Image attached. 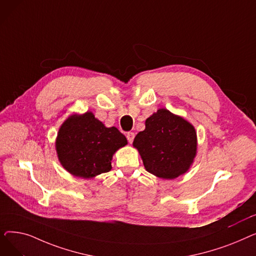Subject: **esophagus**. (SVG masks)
<instances>
[{
    "label": "esophagus",
    "mask_w": 256,
    "mask_h": 256,
    "mask_svg": "<svg viewBox=\"0 0 256 256\" xmlns=\"http://www.w3.org/2000/svg\"><path fill=\"white\" fill-rule=\"evenodd\" d=\"M126 138H128V141L130 143H132V141H134V138H135V134L132 132H128Z\"/></svg>",
    "instance_id": "obj_1"
}]
</instances>
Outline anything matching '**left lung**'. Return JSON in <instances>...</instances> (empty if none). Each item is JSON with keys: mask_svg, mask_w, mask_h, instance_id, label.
<instances>
[{"mask_svg": "<svg viewBox=\"0 0 256 256\" xmlns=\"http://www.w3.org/2000/svg\"><path fill=\"white\" fill-rule=\"evenodd\" d=\"M146 171L173 180L190 169L196 156L197 135L194 126L167 109H158L145 121V130L132 142Z\"/></svg>", "mask_w": 256, "mask_h": 256, "instance_id": "8db88e82", "label": "left lung"}]
</instances>
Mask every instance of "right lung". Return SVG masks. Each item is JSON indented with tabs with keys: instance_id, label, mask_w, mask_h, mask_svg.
Here are the masks:
<instances>
[{
	"instance_id": "1",
	"label": "right lung",
	"mask_w": 256,
	"mask_h": 256,
	"mask_svg": "<svg viewBox=\"0 0 256 256\" xmlns=\"http://www.w3.org/2000/svg\"><path fill=\"white\" fill-rule=\"evenodd\" d=\"M128 144L115 126L106 128L92 112L74 114L59 128L56 150L61 165L78 178H93L112 169L113 154Z\"/></svg>"
}]
</instances>
